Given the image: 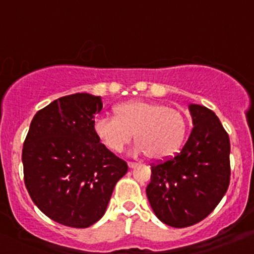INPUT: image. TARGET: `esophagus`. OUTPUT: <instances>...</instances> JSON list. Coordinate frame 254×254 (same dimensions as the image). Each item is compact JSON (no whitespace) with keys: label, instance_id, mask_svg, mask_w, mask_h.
<instances>
[{"label":"esophagus","instance_id":"obj_1","mask_svg":"<svg viewBox=\"0 0 254 254\" xmlns=\"http://www.w3.org/2000/svg\"><path fill=\"white\" fill-rule=\"evenodd\" d=\"M127 166H129L130 168H135V167H137V163L136 162H127Z\"/></svg>","mask_w":254,"mask_h":254}]
</instances>
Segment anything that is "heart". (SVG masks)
<instances>
[{
    "mask_svg": "<svg viewBox=\"0 0 254 254\" xmlns=\"http://www.w3.org/2000/svg\"><path fill=\"white\" fill-rule=\"evenodd\" d=\"M93 130L112 152H122L135 134L136 150L153 161L175 156L186 140L188 120L176 108L158 102H125L115 107V117L96 119Z\"/></svg>",
    "mask_w": 254,
    "mask_h": 254,
    "instance_id": "obj_1",
    "label": "heart"
}]
</instances>
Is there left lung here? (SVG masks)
Returning <instances> with one entry per match:
<instances>
[{
  "label": "left lung",
  "mask_w": 254,
  "mask_h": 254,
  "mask_svg": "<svg viewBox=\"0 0 254 254\" xmlns=\"http://www.w3.org/2000/svg\"><path fill=\"white\" fill-rule=\"evenodd\" d=\"M194 127L181 152L151 165L146 194L156 216L168 226L188 227L221 201L231 176L229 134L215 113L189 106Z\"/></svg>",
  "instance_id": "8db88e82"
}]
</instances>
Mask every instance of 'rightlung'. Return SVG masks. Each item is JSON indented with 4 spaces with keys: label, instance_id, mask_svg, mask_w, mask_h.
I'll list each match as a JSON object with an SVG mask.
<instances>
[{
    "label": "right lung",
    "instance_id": "1",
    "mask_svg": "<svg viewBox=\"0 0 254 254\" xmlns=\"http://www.w3.org/2000/svg\"><path fill=\"white\" fill-rule=\"evenodd\" d=\"M101 97L76 93L40 109L23 143L24 184L34 204L64 226L86 229L106 212L127 163L93 130Z\"/></svg>",
    "mask_w": 254,
    "mask_h": 254
}]
</instances>
